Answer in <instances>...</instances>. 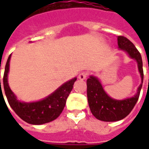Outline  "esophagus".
Listing matches in <instances>:
<instances>
[{
	"label": "esophagus",
	"instance_id": "34e87169",
	"mask_svg": "<svg viewBox=\"0 0 149 149\" xmlns=\"http://www.w3.org/2000/svg\"><path fill=\"white\" fill-rule=\"evenodd\" d=\"M88 72H81V73L79 74V76H78V77H79L80 80H85L88 77Z\"/></svg>",
	"mask_w": 149,
	"mask_h": 149
}]
</instances>
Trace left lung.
I'll return each instance as SVG.
<instances>
[{"mask_svg":"<svg viewBox=\"0 0 149 149\" xmlns=\"http://www.w3.org/2000/svg\"><path fill=\"white\" fill-rule=\"evenodd\" d=\"M117 40L119 48L127 52L131 58L136 61L143 83V62L140 52L128 38L119 36ZM142 83L138 88L137 93L134 97L123 100H117L109 97L104 91L98 79L91 76L87 80V97L91 112L96 118L102 121H117L124 119L131 112L137 102Z\"/></svg>","mask_w":149,"mask_h":149,"instance_id":"left-lung-1","label":"left lung"}]
</instances>
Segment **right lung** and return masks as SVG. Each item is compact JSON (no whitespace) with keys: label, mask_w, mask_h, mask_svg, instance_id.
I'll return each mask as SVG.
<instances>
[{"label":"right lung","mask_w":149,"mask_h":149,"mask_svg":"<svg viewBox=\"0 0 149 149\" xmlns=\"http://www.w3.org/2000/svg\"><path fill=\"white\" fill-rule=\"evenodd\" d=\"M10 57L11 55H9L7 60L3 77L5 96L10 107L17 114L18 116L31 125H43L57 118L65 108L66 100L71 93L77 78H73L65 83L53 93L44 100L33 103H23L17 100L16 96L8 86V72Z\"/></svg>","instance_id":"right-lung-1"}]
</instances>
